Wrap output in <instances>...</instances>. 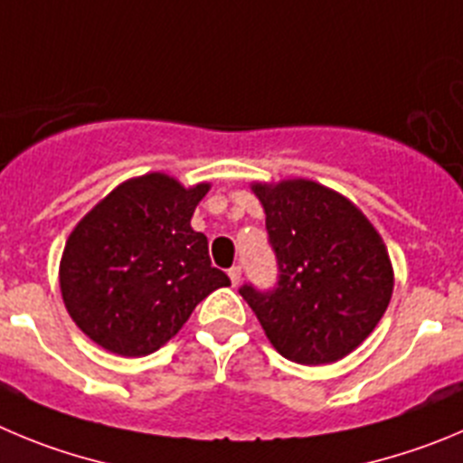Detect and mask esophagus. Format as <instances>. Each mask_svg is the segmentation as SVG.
<instances>
[{
	"label": "esophagus",
	"mask_w": 463,
	"mask_h": 463,
	"mask_svg": "<svg viewBox=\"0 0 463 463\" xmlns=\"http://www.w3.org/2000/svg\"><path fill=\"white\" fill-rule=\"evenodd\" d=\"M228 279H231V283L232 285H240V280H241V267H231V269H228Z\"/></svg>",
	"instance_id": "esophagus-1"
}]
</instances>
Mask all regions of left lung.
<instances>
[{
  "label": "left lung",
  "mask_w": 463,
  "mask_h": 463,
  "mask_svg": "<svg viewBox=\"0 0 463 463\" xmlns=\"http://www.w3.org/2000/svg\"><path fill=\"white\" fill-rule=\"evenodd\" d=\"M279 288H241L276 352L301 365L335 363L368 338L392 297L391 258L377 228L349 198L315 180L253 183Z\"/></svg>",
  "instance_id": "obj_1"
}]
</instances>
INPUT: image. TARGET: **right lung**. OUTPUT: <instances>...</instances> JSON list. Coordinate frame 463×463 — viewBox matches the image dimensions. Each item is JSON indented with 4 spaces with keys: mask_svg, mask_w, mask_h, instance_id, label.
<instances>
[{
    "mask_svg": "<svg viewBox=\"0 0 463 463\" xmlns=\"http://www.w3.org/2000/svg\"><path fill=\"white\" fill-rule=\"evenodd\" d=\"M210 183L184 187L166 173H146L111 189L66 240L59 285L72 322L102 349L148 356L183 329L217 288L207 237L192 214Z\"/></svg>",
    "mask_w": 463,
    "mask_h": 463,
    "instance_id": "add662e5",
    "label": "right lung"
}]
</instances>
